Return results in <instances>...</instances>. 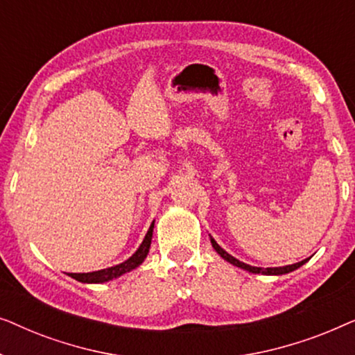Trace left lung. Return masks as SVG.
Listing matches in <instances>:
<instances>
[{
  "instance_id": "left-lung-1",
  "label": "left lung",
  "mask_w": 355,
  "mask_h": 355,
  "mask_svg": "<svg viewBox=\"0 0 355 355\" xmlns=\"http://www.w3.org/2000/svg\"><path fill=\"white\" fill-rule=\"evenodd\" d=\"M210 242H211L213 249H215V250L218 252V255H220L221 259H225L226 261H230L231 265L239 266V268L245 270V271H249V273H254V275H259V273H261V275H270V276H271V275H275V276L286 275V273H291V271L297 270L299 266H302V265L305 263V261L309 260V259H305V260H302V261H299V263L286 265V266H275V268H260V266H252V265H247V263H244V261H239L237 259H234V257L227 254V252H226L225 249H221V247L216 244V241L213 239L211 236H210Z\"/></svg>"
}]
</instances>
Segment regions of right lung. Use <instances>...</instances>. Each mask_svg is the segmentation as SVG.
I'll use <instances>...</instances> for the list:
<instances>
[{"label":"right lung","mask_w":355,"mask_h":355,"mask_svg":"<svg viewBox=\"0 0 355 355\" xmlns=\"http://www.w3.org/2000/svg\"><path fill=\"white\" fill-rule=\"evenodd\" d=\"M153 226H155V221H152V225H150L147 234H145L142 244L139 245V249L135 250L128 260L123 261V263L110 266V268L98 270V271H92V273H69V276L77 281H80V283L101 284V283H108L111 279H116L119 278V276L135 270L137 266L144 263L145 259H147L150 244H152V237H153Z\"/></svg>","instance_id":"obj_1"}]
</instances>
